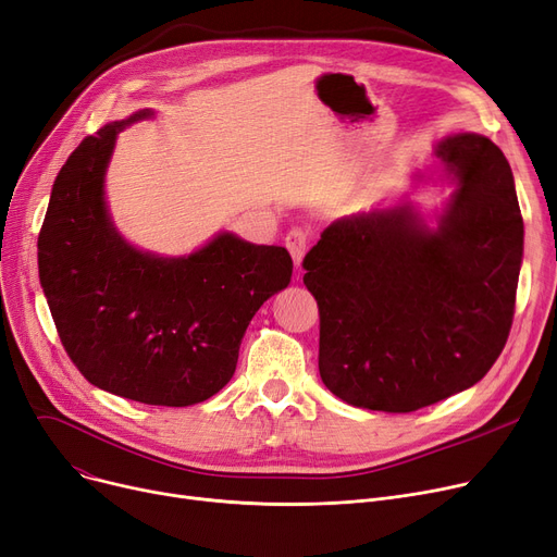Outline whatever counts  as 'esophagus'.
<instances>
[{
	"mask_svg": "<svg viewBox=\"0 0 557 557\" xmlns=\"http://www.w3.org/2000/svg\"><path fill=\"white\" fill-rule=\"evenodd\" d=\"M285 247H287L289 256H293L297 270H301L304 256L308 251V231H304V228H293V231H289L285 235Z\"/></svg>",
	"mask_w": 557,
	"mask_h": 557,
	"instance_id": "34e87169",
	"label": "esophagus"
}]
</instances>
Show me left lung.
I'll use <instances>...</instances> for the list:
<instances>
[{
	"label": "left lung",
	"instance_id": "left-lung-1",
	"mask_svg": "<svg viewBox=\"0 0 557 557\" xmlns=\"http://www.w3.org/2000/svg\"><path fill=\"white\" fill-rule=\"evenodd\" d=\"M435 156L456 190L433 224L401 199L335 220L304 258L320 376L356 408L412 412L475 385L512 326L523 220L510 163L479 134Z\"/></svg>",
	"mask_w": 557,
	"mask_h": 557
}]
</instances>
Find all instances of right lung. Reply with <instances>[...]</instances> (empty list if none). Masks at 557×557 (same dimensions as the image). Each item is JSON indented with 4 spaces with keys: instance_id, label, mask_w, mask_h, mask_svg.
I'll list each match as a JSON object with an SVG mask.
<instances>
[{
    "instance_id": "1",
    "label": "right lung",
    "mask_w": 557,
    "mask_h": 557,
    "mask_svg": "<svg viewBox=\"0 0 557 557\" xmlns=\"http://www.w3.org/2000/svg\"><path fill=\"white\" fill-rule=\"evenodd\" d=\"M153 115L106 124L72 151L51 188L38 272L78 372L124 399L183 408L231 381L251 317L287 287L293 258L228 231L188 256L124 240L106 203V170L120 131Z\"/></svg>"
}]
</instances>
